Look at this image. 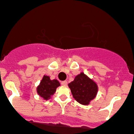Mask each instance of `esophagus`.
<instances>
[{
	"label": "esophagus",
	"mask_w": 134,
	"mask_h": 134,
	"mask_svg": "<svg viewBox=\"0 0 134 134\" xmlns=\"http://www.w3.org/2000/svg\"><path fill=\"white\" fill-rule=\"evenodd\" d=\"M62 85L63 86H66L67 85V81H63V82H62Z\"/></svg>",
	"instance_id": "1"
}]
</instances>
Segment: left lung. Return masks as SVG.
I'll return each mask as SVG.
<instances>
[{
  "instance_id": "obj_1",
  "label": "left lung",
  "mask_w": 134,
  "mask_h": 134,
  "mask_svg": "<svg viewBox=\"0 0 134 134\" xmlns=\"http://www.w3.org/2000/svg\"><path fill=\"white\" fill-rule=\"evenodd\" d=\"M72 97L82 105H89L95 98L98 91L97 83L83 72L76 76L75 80L68 84Z\"/></svg>"
}]
</instances>
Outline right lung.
Instances as JSON below:
<instances>
[{
  "mask_svg": "<svg viewBox=\"0 0 134 134\" xmlns=\"http://www.w3.org/2000/svg\"><path fill=\"white\" fill-rule=\"evenodd\" d=\"M59 86H60V83L58 80H51L49 76L44 75L36 90L40 97L44 100H48L52 98Z\"/></svg>",
  "mask_w": 134,
  "mask_h": 134,
  "instance_id": "right-lung-1",
  "label": "right lung"
}]
</instances>
